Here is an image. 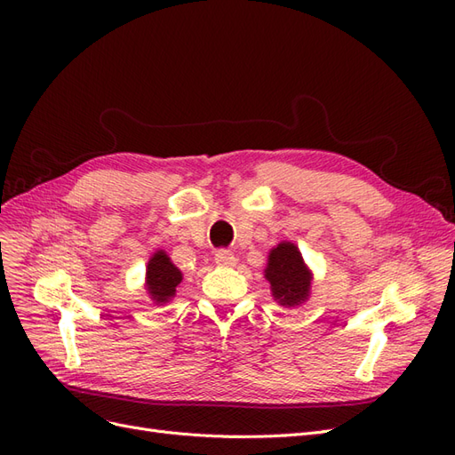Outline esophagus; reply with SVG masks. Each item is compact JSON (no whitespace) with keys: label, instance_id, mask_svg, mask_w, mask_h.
Masks as SVG:
<instances>
[{"label":"esophagus","instance_id":"34e87169","mask_svg":"<svg viewBox=\"0 0 455 455\" xmlns=\"http://www.w3.org/2000/svg\"><path fill=\"white\" fill-rule=\"evenodd\" d=\"M214 259H216V264H220V266H233V264H235V261H237L235 254H233V252L228 251V249L216 251Z\"/></svg>","mask_w":455,"mask_h":455}]
</instances>
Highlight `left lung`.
I'll list each match as a JSON object with an SVG mask.
<instances>
[{
  "mask_svg": "<svg viewBox=\"0 0 455 455\" xmlns=\"http://www.w3.org/2000/svg\"><path fill=\"white\" fill-rule=\"evenodd\" d=\"M266 279L271 284L273 298L279 299L281 306H299L309 296L311 275L292 243H281L271 251Z\"/></svg>",
  "mask_w": 455,
  "mask_h": 455,
  "instance_id": "left-lung-1",
  "label": "left lung"
}]
</instances>
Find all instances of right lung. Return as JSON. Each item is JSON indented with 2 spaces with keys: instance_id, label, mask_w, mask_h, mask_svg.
Here are the masks:
<instances>
[{
  "instance_id": "obj_1",
  "label": "right lung",
  "mask_w": 455,
  "mask_h": 455,
  "mask_svg": "<svg viewBox=\"0 0 455 455\" xmlns=\"http://www.w3.org/2000/svg\"><path fill=\"white\" fill-rule=\"evenodd\" d=\"M180 281H182V273L172 264L171 258L163 251L156 252L148 264L149 296L154 298L157 304H164V301H169L174 296L176 286L180 284Z\"/></svg>"
}]
</instances>
